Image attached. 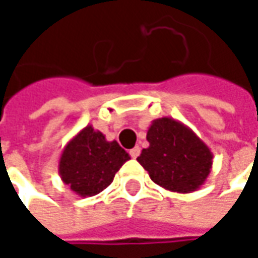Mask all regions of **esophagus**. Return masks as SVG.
Masks as SVG:
<instances>
[{
    "label": "esophagus",
    "mask_w": 258,
    "mask_h": 258,
    "mask_svg": "<svg viewBox=\"0 0 258 258\" xmlns=\"http://www.w3.org/2000/svg\"><path fill=\"white\" fill-rule=\"evenodd\" d=\"M130 155H131L133 158H137V157L140 155V148H139V146H134V148L130 151Z\"/></svg>",
    "instance_id": "34e87169"
}]
</instances>
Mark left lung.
<instances>
[{
	"label": "left lung",
	"instance_id": "1",
	"mask_svg": "<svg viewBox=\"0 0 258 258\" xmlns=\"http://www.w3.org/2000/svg\"><path fill=\"white\" fill-rule=\"evenodd\" d=\"M146 139L149 146L137 161L157 185L186 194L205 183L214 155L192 130L173 118H158L148 128Z\"/></svg>",
	"mask_w": 258,
	"mask_h": 258
}]
</instances>
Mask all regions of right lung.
Masks as SVG:
<instances>
[{"label":"right lung","mask_w":258,"mask_h":258,"mask_svg":"<svg viewBox=\"0 0 258 258\" xmlns=\"http://www.w3.org/2000/svg\"><path fill=\"white\" fill-rule=\"evenodd\" d=\"M130 155L116 140L107 142L101 131L86 125L66 145L58 172L62 182L80 197H91L107 188Z\"/></svg>","instance_id":"obj_1"}]
</instances>
